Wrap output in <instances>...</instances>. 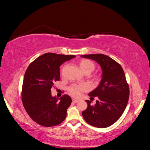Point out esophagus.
<instances>
[{
    "label": "esophagus",
    "instance_id": "1",
    "mask_svg": "<svg viewBox=\"0 0 150 150\" xmlns=\"http://www.w3.org/2000/svg\"><path fill=\"white\" fill-rule=\"evenodd\" d=\"M79 101V100L78 99H74V98H73L72 99V102L73 103H78Z\"/></svg>",
    "mask_w": 150,
    "mask_h": 150
}]
</instances>
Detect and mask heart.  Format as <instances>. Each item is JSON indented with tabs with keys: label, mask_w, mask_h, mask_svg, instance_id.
<instances>
[{
	"label": "heart",
	"mask_w": 150,
	"mask_h": 150,
	"mask_svg": "<svg viewBox=\"0 0 150 150\" xmlns=\"http://www.w3.org/2000/svg\"><path fill=\"white\" fill-rule=\"evenodd\" d=\"M79 67L83 72H91L95 69V64L91 61L88 59H82L79 62ZM88 89V86L86 84H74L69 88V92L74 96H79L81 92Z\"/></svg>",
	"instance_id": "heart-1"
}]
</instances>
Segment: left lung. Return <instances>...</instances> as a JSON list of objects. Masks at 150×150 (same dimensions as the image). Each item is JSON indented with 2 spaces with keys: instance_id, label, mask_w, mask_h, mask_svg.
Instances as JSON below:
<instances>
[{
  "instance_id": "1",
  "label": "left lung",
  "mask_w": 150,
  "mask_h": 150,
  "mask_svg": "<svg viewBox=\"0 0 150 150\" xmlns=\"http://www.w3.org/2000/svg\"><path fill=\"white\" fill-rule=\"evenodd\" d=\"M81 57L98 62L103 72L99 86L89 93L91 98L97 96L98 99L94 105L91 104V101L86 100L88 108L83 111V116L90 125L107 128L119 120L128 102L129 89L124 71L120 64L104 54H88Z\"/></svg>"
}]
</instances>
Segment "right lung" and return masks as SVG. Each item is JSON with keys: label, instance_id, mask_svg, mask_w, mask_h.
<instances>
[{"label": "right lung", "instance_id": "1", "mask_svg": "<svg viewBox=\"0 0 150 150\" xmlns=\"http://www.w3.org/2000/svg\"><path fill=\"white\" fill-rule=\"evenodd\" d=\"M76 57L74 55L46 53L27 69L22 89V101L26 112L38 124L51 127L66 118L72 99L67 94L60 98L51 95L54 83L60 79V66Z\"/></svg>", "mask_w": 150, "mask_h": 150}]
</instances>
